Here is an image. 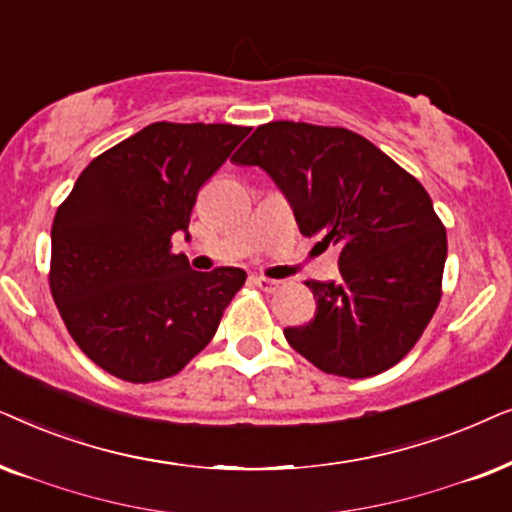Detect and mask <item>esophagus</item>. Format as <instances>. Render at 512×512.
Here are the masks:
<instances>
[{"mask_svg": "<svg viewBox=\"0 0 512 512\" xmlns=\"http://www.w3.org/2000/svg\"><path fill=\"white\" fill-rule=\"evenodd\" d=\"M252 283L257 285V288L264 290V292H276L278 290V281L274 278H264V276H252Z\"/></svg>", "mask_w": 512, "mask_h": 512, "instance_id": "esophagus-1", "label": "esophagus"}]
</instances>
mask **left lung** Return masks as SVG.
I'll return each instance as SVG.
<instances>
[{
	"label": "left lung",
	"instance_id": "left-lung-1",
	"mask_svg": "<svg viewBox=\"0 0 512 512\" xmlns=\"http://www.w3.org/2000/svg\"><path fill=\"white\" fill-rule=\"evenodd\" d=\"M288 199L299 231L339 245V278L306 281L316 316L285 327L327 374L363 379L417 344L440 302L447 234L419 180L346 128L271 121L234 154Z\"/></svg>",
	"mask_w": 512,
	"mask_h": 512
}]
</instances>
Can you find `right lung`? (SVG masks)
Masks as SVG:
<instances>
[{"mask_svg": "<svg viewBox=\"0 0 512 512\" xmlns=\"http://www.w3.org/2000/svg\"><path fill=\"white\" fill-rule=\"evenodd\" d=\"M250 133L156 121L93 159L51 227V295L79 349L114 377H173L208 346L245 271L173 255L199 189Z\"/></svg>", "mask_w": 512, "mask_h": 512, "instance_id": "1", "label": "right lung"}]
</instances>
